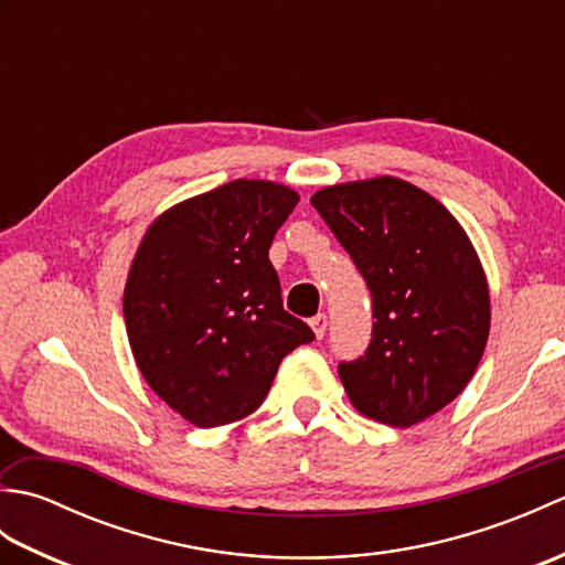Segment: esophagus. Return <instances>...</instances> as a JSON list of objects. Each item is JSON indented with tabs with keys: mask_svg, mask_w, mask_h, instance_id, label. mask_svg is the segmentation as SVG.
Segmentation results:
<instances>
[{
	"mask_svg": "<svg viewBox=\"0 0 565 565\" xmlns=\"http://www.w3.org/2000/svg\"><path fill=\"white\" fill-rule=\"evenodd\" d=\"M310 328H313L318 340L326 338V332H328V316H326V313H318L316 318H310Z\"/></svg>",
	"mask_w": 565,
	"mask_h": 565,
	"instance_id": "obj_1",
	"label": "esophagus"
}]
</instances>
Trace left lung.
Segmentation results:
<instances>
[{
	"instance_id": "left-lung-1",
	"label": "left lung",
	"mask_w": 565,
	"mask_h": 565,
	"mask_svg": "<svg viewBox=\"0 0 565 565\" xmlns=\"http://www.w3.org/2000/svg\"><path fill=\"white\" fill-rule=\"evenodd\" d=\"M371 291L364 356L340 364L366 417L411 427L449 405L476 374L490 330L488 281L459 221L411 182L374 177L310 196Z\"/></svg>"
}]
</instances>
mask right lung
Wrapping results in <instances>:
<instances>
[{
	"label": "right lung",
	"mask_w": 565,
	"mask_h": 565,
	"mask_svg": "<svg viewBox=\"0 0 565 565\" xmlns=\"http://www.w3.org/2000/svg\"><path fill=\"white\" fill-rule=\"evenodd\" d=\"M294 189L235 179L154 218L130 264L124 318L148 386L196 427L255 413L281 359L316 340L286 313L269 262Z\"/></svg>",
	"instance_id": "add662e5"
}]
</instances>
